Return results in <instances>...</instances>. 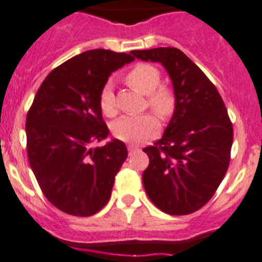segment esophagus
<instances>
[{
	"label": "esophagus",
	"instance_id": "esophagus-1",
	"mask_svg": "<svg viewBox=\"0 0 262 262\" xmlns=\"http://www.w3.org/2000/svg\"><path fill=\"white\" fill-rule=\"evenodd\" d=\"M137 150H138V147H137V146H133V145H128V151H129V154L134 152V151H137Z\"/></svg>",
	"mask_w": 262,
	"mask_h": 262
}]
</instances>
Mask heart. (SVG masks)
Here are the masks:
<instances>
[{
  "instance_id": "b5f03b06",
  "label": "heart",
  "mask_w": 262,
  "mask_h": 262,
  "mask_svg": "<svg viewBox=\"0 0 262 262\" xmlns=\"http://www.w3.org/2000/svg\"><path fill=\"white\" fill-rule=\"evenodd\" d=\"M125 81L141 94L147 95V104L161 119H168L176 107V97L172 89L160 84V71L148 63H138L126 73ZM99 107L106 116L117 114V104L112 86L106 84L99 94ZM159 132V121L152 114L141 116H125L112 125V133L120 141L139 143L152 138Z\"/></svg>"
}]
</instances>
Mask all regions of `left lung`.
<instances>
[{
    "label": "left lung",
    "instance_id": "8db88e82",
    "mask_svg": "<svg viewBox=\"0 0 262 262\" xmlns=\"http://www.w3.org/2000/svg\"><path fill=\"white\" fill-rule=\"evenodd\" d=\"M133 57L163 64L173 84L176 107L164 134L143 148L146 194L173 216L196 212L209 202L230 163L233 124L211 80L176 48L133 50Z\"/></svg>",
    "mask_w": 262,
    "mask_h": 262
}]
</instances>
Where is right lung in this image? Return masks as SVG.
Wrapping results in <instances>:
<instances>
[{
    "label": "right lung",
    "instance_id": "right-lung-1",
    "mask_svg": "<svg viewBox=\"0 0 262 262\" xmlns=\"http://www.w3.org/2000/svg\"><path fill=\"white\" fill-rule=\"evenodd\" d=\"M134 60L130 54L88 50L51 71L27 114V154L46 199L72 216L101 211L111 196L115 176L128 156L119 139L107 138L99 94L110 75Z\"/></svg>",
    "mask_w": 262,
    "mask_h": 262
}]
</instances>
